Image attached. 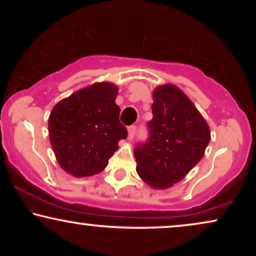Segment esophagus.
Listing matches in <instances>:
<instances>
[{"label":"esophagus","mask_w":256,"mask_h":256,"mask_svg":"<svg viewBox=\"0 0 256 256\" xmlns=\"http://www.w3.org/2000/svg\"><path fill=\"white\" fill-rule=\"evenodd\" d=\"M136 134V126H130V127H128V140H132L134 138V136Z\"/></svg>","instance_id":"1"}]
</instances>
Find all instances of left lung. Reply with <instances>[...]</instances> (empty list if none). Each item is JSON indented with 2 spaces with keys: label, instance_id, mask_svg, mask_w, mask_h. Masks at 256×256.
Returning a JSON list of instances; mask_svg holds the SVG:
<instances>
[{
  "label": "left lung",
  "instance_id": "8db88e82",
  "mask_svg": "<svg viewBox=\"0 0 256 256\" xmlns=\"http://www.w3.org/2000/svg\"><path fill=\"white\" fill-rule=\"evenodd\" d=\"M149 138L136 144V171L154 188H166L183 180L204 156L211 132L191 100L174 85L152 93Z\"/></svg>",
  "mask_w": 256,
  "mask_h": 256
}]
</instances>
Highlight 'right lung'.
Listing matches in <instances>:
<instances>
[{"instance_id": "obj_1", "label": "right lung", "mask_w": 256, "mask_h": 256, "mask_svg": "<svg viewBox=\"0 0 256 256\" xmlns=\"http://www.w3.org/2000/svg\"><path fill=\"white\" fill-rule=\"evenodd\" d=\"M118 87L98 82L58 102L48 118L51 146L59 166L76 177L99 174L116 152L127 128L118 120Z\"/></svg>"}]
</instances>
